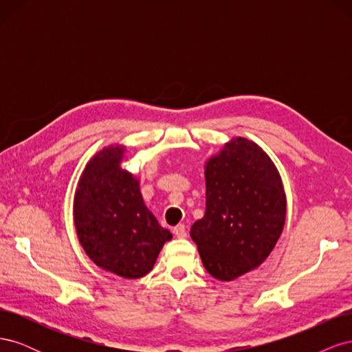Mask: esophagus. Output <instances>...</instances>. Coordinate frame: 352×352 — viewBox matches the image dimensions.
Returning a JSON list of instances; mask_svg holds the SVG:
<instances>
[{"instance_id": "obj_1", "label": "esophagus", "mask_w": 352, "mask_h": 352, "mask_svg": "<svg viewBox=\"0 0 352 352\" xmlns=\"http://www.w3.org/2000/svg\"><path fill=\"white\" fill-rule=\"evenodd\" d=\"M173 233H175V235H176L177 238H180V239H184V238L188 236V232H186L185 225H177V226H175Z\"/></svg>"}]
</instances>
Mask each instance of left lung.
<instances>
[{"mask_svg": "<svg viewBox=\"0 0 352 352\" xmlns=\"http://www.w3.org/2000/svg\"><path fill=\"white\" fill-rule=\"evenodd\" d=\"M286 195L270 157L233 138L206 163V214L190 228L206 270L233 280L269 257L285 226Z\"/></svg>", "mask_w": 352, "mask_h": 352, "instance_id": "obj_1", "label": "left lung"}]
</instances>
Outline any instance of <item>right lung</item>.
Masks as SVG:
<instances>
[{"mask_svg": "<svg viewBox=\"0 0 352 352\" xmlns=\"http://www.w3.org/2000/svg\"><path fill=\"white\" fill-rule=\"evenodd\" d=\"M126 148L110 145L85 167L74 194L73 217L88 257L124 279H140L154 267L172 233L146 208L140 180L120 167Z\"/></svg>", "mask_w": 352, "mask_h": 352, "instance_id": "add662e5", "label": "right lung"}]
</instances>
